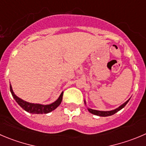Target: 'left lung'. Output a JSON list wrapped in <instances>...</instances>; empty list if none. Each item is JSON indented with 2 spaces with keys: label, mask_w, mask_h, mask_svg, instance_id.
<instances>
[{
  "label": "left lung",
  "mask_w": 146,
  "mask_h": 146,
  "mask_svg": "<svg viewBox=\"0 0 146 146\" xmlns=\"http://www.w3.org/2000/svg\"><path fill=\"white\" fill-rule=\"evenodd\" d=\"M130 99L128 100L127 101H126L124 104L121 105V106L119 107L118 108H116L115 110H111V111H99V110H92V109H89L88 108V110L89 112H91L92 114H94V115H96L98 116H101V117H107V116H110L114 115L115 113L118 112L119 110H120L121 109H123L126 105H127V102H129Z\"/></svg>",
  "instance_id": "left-lung-1"
}]
</instances>
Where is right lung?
Segmentation results:
<instances>
[{"instance_id": "right-lung-1", "label": "right lung", "mask_w": 146, "mask_h": 146, "mask_svg": "<svg viewBox=\"0 0 146 146\" xmlns=\"http://www.w3.org/2000/svg\"><path fill=\"white\" fill-rule=\"evenodd\" d=\"M10 90H11V92L12 94V96L13 97V98L16 101V102L23 110H25L27 112H30V113L33 114H46L51 112V111L56 109L60 105L62 101V98H63V92H62V94H61L59 98L57 99V100L55 101L53 103L50 104V105H40V104L30 103V102H27L26 101L20 99L19 98H18L13 92L12 87L11 84H10Z\"/></svg>"}]
</instances>
